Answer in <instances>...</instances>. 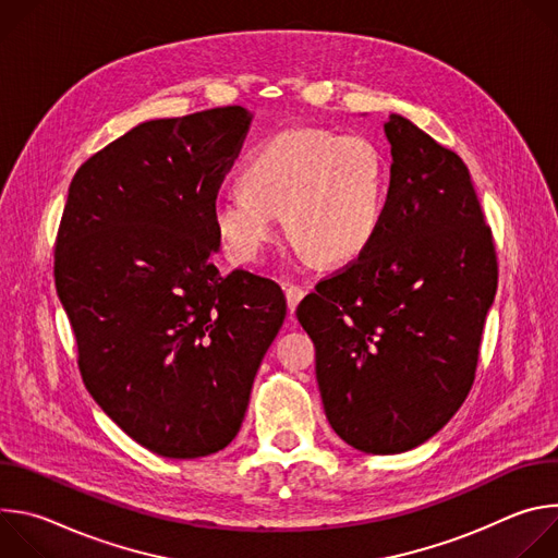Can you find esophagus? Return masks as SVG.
<instances>
[{"instance_id": "1", "label": "esophagus", "mask_w": 558, "mask_h": 558, "mask_svg": "<svg viewBox=\"0 0 558 558\" xmlns=\"http://www.w3.org/2000/svg\"><path fill=\"white\" fill-rule=\"evenodd\" d=\"M304 289L302 287H298V284H287L284 287V295H287V306H289V313H293L295 308H298V304H300V300L304 298Z\"/></svg>"}]
</instances>
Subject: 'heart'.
<instances>
[{"label": "heart", "mask_w": 558, "mask_h": 558, "mask_svg": "<svg viewBox=\"0 0 558 558\" xmlns=\"http://www.w3.org/2000/svg\"><path fill=\"white\" fill-rule=\"evenodd\" d=\"M241 187L216 196L211 216L229 256L260 258L282 216L289 241L320 263H347L375 238L384 214V158L362 138L287 130L254 149Z\"/></svg>", "instance_id": "1"}]
</instances>
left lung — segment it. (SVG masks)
Returning <instances> with one entry per match:
<instances>
[{"instance_id": "8db88e82", "label": "left lung", "mask_w": 558, "mask_h": 558, "mask_svg": "<svg viewBox=\"0 0 558 558\" xmlns=\"http://www.w3.org/2000/svg\"><path fill=\"white\" fill-rule=\"evenodd\" d=\"M390 187L371 245L298 304L331 428L371 454L439 433L474 379L497 256L461 158L402 114L384 123Z\"/></svg>"}]
</instances>
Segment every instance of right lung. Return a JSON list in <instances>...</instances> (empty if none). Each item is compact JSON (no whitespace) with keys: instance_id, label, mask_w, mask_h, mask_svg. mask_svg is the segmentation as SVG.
<instances>
[{"instance_id":"obj_1","label":"right lung","mask_w":558,"mask_h":558,"mask_svg":"<svg viewBox=\"0 0 558 558\" xmlns=\"http://www.w3.org/2000/svg\"><path fill=\"white\" fill-rule=\"evenodd\" d=\"M252 117L227 106L138 123L68 190L54 284L78 371L104 413L161 457L231 444L287 315L274 280L211 260V207Z\"/></svg>"}]
</instances>
